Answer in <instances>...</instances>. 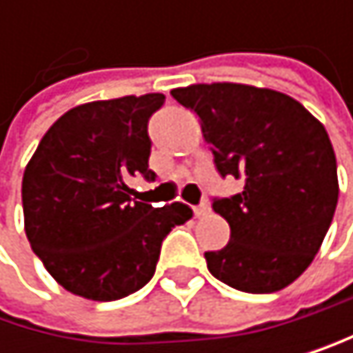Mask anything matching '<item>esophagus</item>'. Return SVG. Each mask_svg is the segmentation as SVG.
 <instances>
[{
  "instance_id": "obj_1",
  "label": "esophagus",
  "mask_w": 353,
  "mask_h": 353,
  "mask_svg": "<svg viewBox=\"0 0 353 353\" xmlns=\"http://www.w3.org/2000/svg\"><path fill=\"white\" fill-rule=\"evenodd\" d=\"M208 214H210V203L208 201H203L201 205L194 208V216L196 218H203V216H208Z\"/></svg>"
}]
</instances>
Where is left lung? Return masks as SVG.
Instances as JSON below:
<instances>
[{
  "label": "left lung",
  "mask_w": 353,
  "mask_h": 353,
  "mask_svg": "<svg viewBox=\"0 0 353 353\" xmlns=\"http://www.w3.org/2000/svg\"><path fill=\"white\" fill-rule=\"evenodd\" d=\"M173 99L199 116L220 175L243 190L214 199L230 241L205 252L230 288L277 292L311 265L339 199L336 159L324 125L288 94L235 82L190 84Z\"/></svg>",
  "instance_id": "left-lung-1"
}]
</instances>
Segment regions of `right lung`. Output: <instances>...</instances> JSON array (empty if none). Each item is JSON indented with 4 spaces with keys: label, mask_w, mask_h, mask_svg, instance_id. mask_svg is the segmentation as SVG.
Masks as SVG:
<instances>
[{
    "label": "right lung",
    "mask_w": 353,
    "mask_h": 353,
    "mask_svg": "<svg viewBox=\"0 0 353 353\" xmlns=\"http://www.w3.org/2000/svg\"><path fill=\"white\" fill-rule=\"evenodd\" d=\"M165 94H127L65 112L23 175L25 233L57 283L82 299L118 301L152 279L163 239L192 218L184 203L135 201L148 169V120Z\"/></svg>",
    "instance_id": "obj_1"
}]
</instances>
